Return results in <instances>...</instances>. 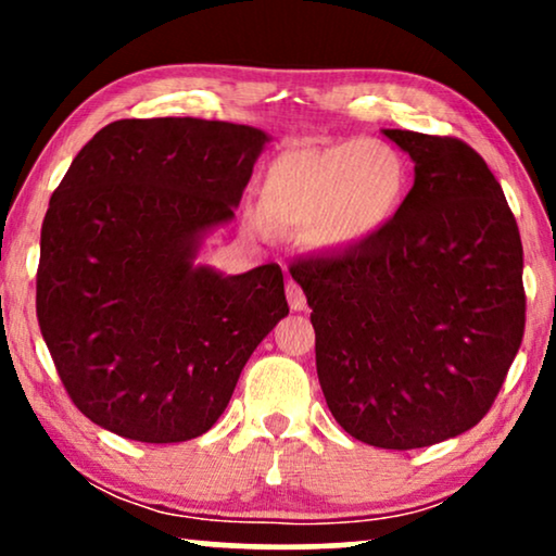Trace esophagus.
<instances>
[{"mask_svg": "<svg viewBox=\"0 0 556 556\" xmlns=\"http://www.w3.org/2000/svg\"><path fill=\"white\" fill-rule=\"evenodd\" d=\"M286 295H288V306H291V311L306 308V293H303V288L295 283V280H288L286 283Z\"/></svg>", "mask_w": 556, "mask_h": 556, "instance_id": "34e87169", "label": "esophagus"}]
</instances>
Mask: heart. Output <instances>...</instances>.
<instances>
[{
  "mask_svg": "<svg viewBox=\"0 0 556 556\" xmlns=\"http://www.w3.org/2000/svg\"><path fill=\"white\" fill-rule=\"evenodd\" d=\"M405 172L387 143L349 139L286 151L265 174L257 225L303 230L318 248H344L382 227L397 207Z\"/></svg>",
  "mask_w": 556,
  "mask_h": 556,
  "instance_id": "obj_1",
  "label": "heart"
}]
</instances>
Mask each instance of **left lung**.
Segmentation results:
<instances>
[{"instance_id": "8db88e82", "label": "left lung", "mask_w": 556, "mask_h": 556, "mask_svg": "<svg viewBox=\"0 0 556 556\" xmlns=\"http://www.w3.org/2000/svg\"><path fill=\"white\" fill-rule=\"evenodd\" d=\"M415 185L382 227L288 265L306 293L326 405L387 451L443 443L498 397L527 324L523 248L504 189L455 136L384 131Z\"/></svg>"}]
</instances>
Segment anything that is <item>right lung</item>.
Instances as JSON below:
<instances>
[{
    "mask_svg": "<svg viewBox=\"0 0 556 556\" xmlns=\"http://www.w3.org/2000/svg\"><path fill=\"white\" fill-rule=\"evenodd\" d=\"M265 141L225 121L124 118L73 159L42 219L35 306L88 420L139 443L202 435L288 314L280 265L227 278L192 265Z\"/></svg>",
    "mask_w": 556,
    "mask_h": 556,
    "instance_id": "add662e5",
    "label": "right lung"
}]
</instances>
